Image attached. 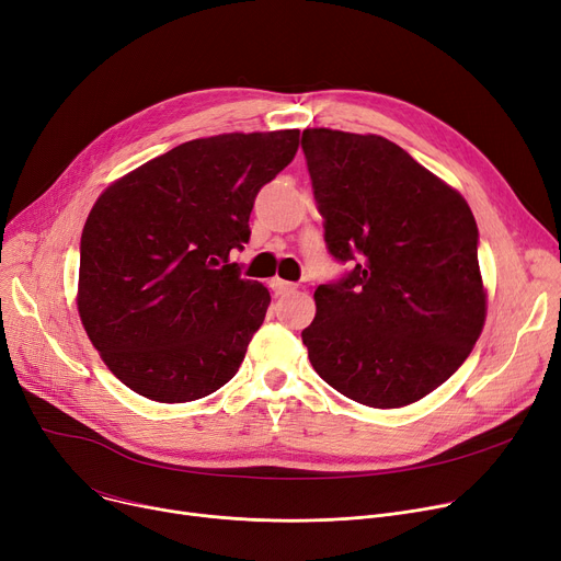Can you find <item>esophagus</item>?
I'll list each match as a JSON object with an SVG mask.
<instances>
[{"label": "esophagus", "mask_w": 561, "mask_h": 561, "mask_svg": "<svg viewBox=\"0 0 561 561\" xmlns=\"http://www.w3.org/2000/svg\"><path fill=\"white\" fill-rule=\"evenodd\" d=\"M271 288L275 290V296H282V298L298 293V284H290V282H284V279H273Z\"/></svg>", "instance_id": "obj_1"}]
</instances>
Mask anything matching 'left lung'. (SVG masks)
<instances>
[{"mask_svg":"<svg viewBox=\"0 0 561 561\" xmlns=\"http://www.w3.org/2000/svg\"><path fill=\"white\" fill-rule=\"evenodd\" d=\"M302 152L328 250L352 263L313 293L309 362L355 402H416L466 362L484 328L476 218L381 136L305 129Z\"/></svg>","mask_w":561,"mask_h":561,"instance_id":"obj_1","label":"left lung"}]
</instances>
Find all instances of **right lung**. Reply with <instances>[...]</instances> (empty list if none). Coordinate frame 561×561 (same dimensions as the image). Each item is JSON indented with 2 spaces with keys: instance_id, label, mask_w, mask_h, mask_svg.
<instances>
[{
  "instance_id": "right-lung-1",
  "label": "right lung",
  "mask_w": 561,
  "mask_h": 561,
  "mask_svg": "<svg viewBox=\"0 0 561 561\" xmlns=\"http://www.w3.org/2000/svg\"><path fill=\"white\" fill-rule=\"evenodd\" d=\"M298 142V129L188 140L98 197L81 233L77 307L125 387L191 402L239 370L271 293L229 254L250 241L254 197Z\"/></svg>"
}]
</instances>
